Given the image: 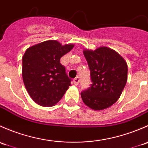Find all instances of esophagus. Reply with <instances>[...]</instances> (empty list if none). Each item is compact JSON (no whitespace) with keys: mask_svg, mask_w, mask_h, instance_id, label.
I'll return each mask as SVG.
<instances>
[{"mask_svg":"<svg viewBox=\"0 0 148 148\" xmlns=\"http://www.w3.org/2000/svg\"><path fill=\"white\" fill-rule=\"evenodd\" d=\"M79 83H80V77H76L75 78L73 79V84L77 85L79 84Z\"/></svg>","mask_w":148,"mask_h":148,"instance_id":"obj_1","label":"esophagus"}]
</instances>
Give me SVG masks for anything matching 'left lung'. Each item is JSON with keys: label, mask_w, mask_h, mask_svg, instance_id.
I'll list each match as a JSON object with an SVG mask.
<instances>
[{"label": "left lung", "mask_w": 148, "mask_h": 148, "mask_svg": "<svg viewBox=\"0 0 148 148\" xmlns=\"http://www.w3.org/2000/svg\"><path fill=\"white\" fill-rule=\"evenodd\" d=\"M92 84L81 92L83 101L95 110L110 107L118 100L127 80V65L116 51L100 47L85 50Z\"/></svg>", "instance_id": "1"}]
</instances>
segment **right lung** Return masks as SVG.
<instances>
[{"label":"right lung","mask_w":148,"mask_h":148,"mask_svg":"<svg viewBox=\"0 0 148 148\" xmlns=\"http://www.w3.org/2000/svg\"><path fill=\"white\" fill-rule=\"evenodd\" d=\"M73 44L62 45L47 40L30 47L23 57L22 75L25 88L37 104L51 107L60 101L71 85V79L60 63Z\"/></svg>","instance_id":"obj_1"}]
</instances>
